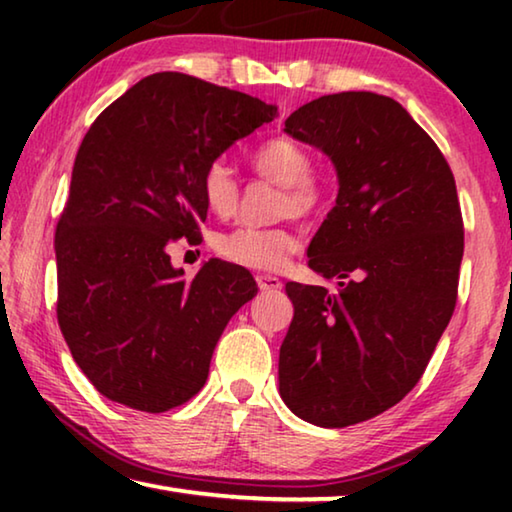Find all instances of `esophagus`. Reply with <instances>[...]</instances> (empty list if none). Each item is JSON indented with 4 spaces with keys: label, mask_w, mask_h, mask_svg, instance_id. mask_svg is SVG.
Masks as SVG:
<instances>
[{
    "label": "esophagus",
    "mask_w": 512,
    "mask_h": 512,
    "mask_svg": "<svg viewBox=\"0 0 512 512\" xmlns=\"http://www.w3.org/2000/svg\"><path fill=\"white\" fill-rule=\"evenodd\" d=\"M255 280H257V287L262 289V291H275V289L282 287L280 277L271 275V273H257Z\"/></svg>",
    "instance_id": "34e87169"
}]
</instances>
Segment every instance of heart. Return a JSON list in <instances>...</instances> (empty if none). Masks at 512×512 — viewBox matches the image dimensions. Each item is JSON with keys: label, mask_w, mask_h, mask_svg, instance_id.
Wrapping results in <instances>:
<instances>
[{"label": "heart", "mask_w": 512, "mask_h": 512, "mask_svg": "<svg viewBox=\"0 0 512 512\" xmlns=\"http://www.w3.org/2000/svg\"><path fill=\"white\" fill-rule=\"evenodd\" d=\"M253 169L271 183L280 185L275 216H309L327 198V185L314 176V153L289 137H273L253 155ZM239 180L230 164L214 158L201 173V196L212 214L232 216L239 205ZM298 248V237L289 225L253 228L241 225L214 239V250L232 264L273 271Z\"/></svg>", "instance_id": "1"}]
</instances>
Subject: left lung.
<instances>
[{
	"label": "left lung",
	"mask_w": 512,
	"mask_h": 512,
	"mask_svg": "<svg viewBox=\"0 0 512 512\" xmlns=\"http://www.w3.org/2000/svg\"><path fill=\"white\" fill-rule=\"evenodd\" d=\"M284 126L339 173L307 255L341 282L336 291L287 282L280 395L298 418L343 429L404 400L427 370L456 307L461 203L445 155L391 97L325 94Z\"/></svg>",
	"instance_id": "8db88e82"
}]
</instances>
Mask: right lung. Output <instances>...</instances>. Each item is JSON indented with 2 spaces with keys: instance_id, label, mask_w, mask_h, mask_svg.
I'll return each instance as SVG.
<instances>
[{
  "instance_id": "1",
  "label": "right lung",
  "mask_w": 512,
  "mask_h": 512,
  "mask_svg": "<svg viewBox=\"0 0 512 512\" xmlns=\"http://www.w3.org/2000/svg\"><path fill=\"white\" fill-rule=\"evenodd\" d=\"M275 115L250 94L158 72L85 133L56 228V316L108 400L162 413L203 388L216 341L257 284L219 259L185 277L169 246L201 237L205 164Z\"/></svg>"
}]
</instances>
